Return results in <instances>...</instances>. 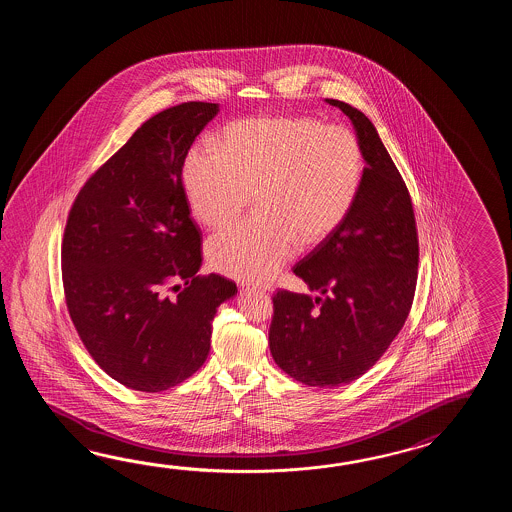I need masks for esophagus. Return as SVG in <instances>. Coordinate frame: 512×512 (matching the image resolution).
Segmentation results:
<instances>
[{"instance_id": "obj_1", "label": "esophagus", "mask_w": 512, "mask_h": 512, "mask_svg": "<svg viewBox=\"0 0 512 512\" xmlns=\"http://www.w3.org/2000/svg\"><path fill=\"white\" fill-rule=\"evenodd\" d=\"M243 287H245V289H256L254 285H243Z\"/></svg>"}]
</instances>
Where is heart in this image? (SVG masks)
<instances>
[{"instance_id": "obj_1", "label": "heart", "mask_w": 512, "mask_h": 512, "mask_svg": "<svg viewBox=\"0 0 512 512\" xmlns=\"http://www.w3.org/2000/svg\"><path fill=\"white\" fill-rule=\"evenodd\" d=\"M364 153L353 131L313 117H256L230 122L218 148L197 144L186 155L183 183L192 212L218 229L249 205L256 216L212 236L214 271L267 282L293 256L335 234L355 207Z\"/></svg>"}]
</instances>
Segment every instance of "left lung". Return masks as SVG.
Listing matches in <instances>:
<instances>
[{"label": "left lung", "instance_id": "left-lung-1", "mask_svg": "<svg viewBox=\"0 0 512 512\" xmlns=\"http://www.w3.org/2000/svg\"><path fill=\"white\" fill-rule=\"evenodd\" d=\"M353 122L364 153L355 207L293 272L309 294L272 296V359L294 381L335 388L364 375L390 348L414 302L419 240L414 205L371 120L326 98Z\"/></svg>", "mask_w": 512, "mask_h": 512}]
</instances>
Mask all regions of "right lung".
<instances>
[{"mask_svg":"<svg viewBox=\"0 0 512 512\" xmlns=\"http://www.w3.org/2000/svg\"><path fill=\"white\" fill-rule=\"evenodd\" d=\"M218 111L183 102L153 115L87 179L67 216V311L98 366L137 392L194 375L219 305L238 293L232 280L199 274L201 232L181 177L192 142Z\"/></svg>","mask_w":512,"mask_h":512,"instance_id":"add662e5","label":"right lung"}]
</instances>
